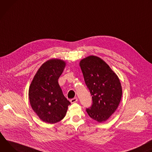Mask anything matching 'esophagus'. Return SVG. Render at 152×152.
Returning <instances> with one entry per match:
<instances>
[{
    "label": "esophagus",
    "instance_id": "obj_1",
    "mask_svg": "<svg viewBox=\"0 0 152 152\" xmlns=\"http://www.w3.org/2000/svg\"><path fill=\"white\" fill-rule=\"evenodd\" d=\"M78 101V98L77 97L75 98H72L70 99V102L71 103H76Z\"/></svg>",
    "mask_w": 152,
    "mask_h": 152
}]
</instances>
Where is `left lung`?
Here are the masks:
<instances>
[{
  "mask_svg": "<svg viewBox=\"0 0 152 152\" xmlns=\"http://www.w3.org/2000/svg\"><path fill=\"white\" fill-rule=\"evenodd\" d=\"M80 65L92 95V104L86 109V112L93 120L99 123L105 121L114 113L121 101L120 80L107 64L98 57H88L80 61Z\"/></svg>",
  "mask_w": 152,
  "mask_h": 152,
  "instance_id": "1",
  "label": "left lung"
}]
</instances>
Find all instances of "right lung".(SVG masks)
I'll return each instance as SVG.
<instances>
[{"mask_svg":"<svg viewBox=\"0 0 152 152\" xmlns=\"http://www.w3.org/2000/svg\"><path fill=\"white\" fill-rule=\"evenodd\" d=\"M64 66L63 60H49L40 66L31 83L29 89L31 106L45 123L54 124L61 121L71 104L58 82Z\"/></svg>","mask_w":152,"mask_h":152,"instance_id":"obj_1","label":"right lung"}]
</instances>
